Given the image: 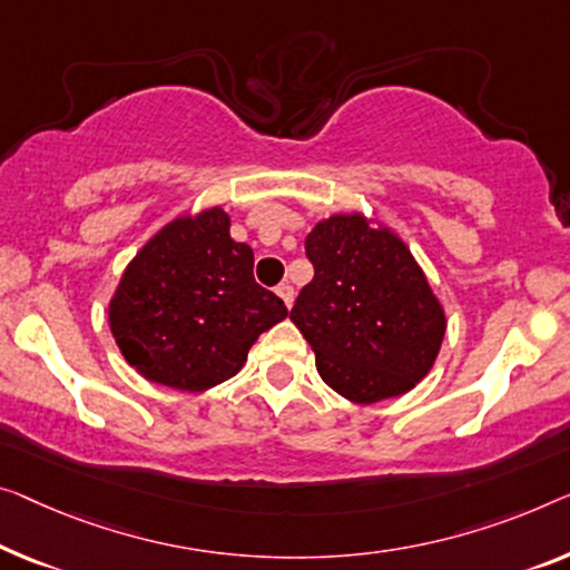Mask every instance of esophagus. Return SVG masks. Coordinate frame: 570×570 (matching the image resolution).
I'll return each mask as SVG.
<instances>
[{"label": "esophagus", "instance_id": "esophagus-1", "mask_svg": "<svg viewBox=\"0 0 570 570\" xmlns=\"http://www.w3.org/2000/svg\"><path fill=\"white\" fill-rule=\"evenodd\" d=\"M276 294H278V296H282V299H284V304H286V307H288V309H292V304H294V288H292V286H288V284H278V286H276Z\"/></svg>", "mask_w": 570, "mask_h": 570}]
</instances>
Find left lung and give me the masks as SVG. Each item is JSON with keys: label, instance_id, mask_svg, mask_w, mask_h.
I'll return each mask as SVG.
<instances>
[{"label": "left lung", "instance_id": "left-lung-1", "mask_svg": "<svg viewBox=\"0 0 570 570\" xmlns=\"http://www.w3.org/2000/svg\"><path fill=\"white\" fill-rule=\"evenodd\" d=\"M304 245L314 276L292 322L322 381L353 404L412 392L435 366L448 317L404 237L353 209L320 219Z\"/></svg>", "mask_w": 570, "mask_h": 570}]
</instances>
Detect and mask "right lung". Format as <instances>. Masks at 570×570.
Segmentation results:
<instances>
[{
    "label": "right lung",
    "instance_id": "obj_1",
    "mask_svg": "<svg viewBox=\"0 0 570 570\" xmlns=\"http://www.w3.org/2000/svg\"><path fill=\"white\" fill-rule=\"evenodd\" d=\"M286 314L253 278L250 245L233 240L223 207L181 212L150 235L107 307L125 361L150 384L178 392L233 379L261 333Z\"/></svg>",
    "mask_w": 570,
    "mask_h": 570
}]
</instances>
